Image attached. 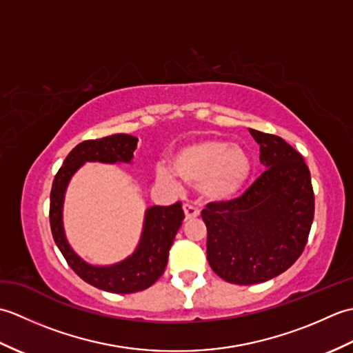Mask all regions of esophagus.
<instances>
[{
	"instance_id": "34e87169",
	"label": "esophagus",
	"mask_w": 353,
	"mask_h": 353,
	"mask_svg": "<svg viewBox=\"0 0 353 353\" xmlns=\"http://www.w3.org/2000/svg\"><path fill=\"white\" fill-rule=\"evenodd\" d=\"M183 211H185V219L186 220H192V219H197L200 215V211L197 208H194L191 205H185L183 206Z\"/></svg>"
}]
</instances>
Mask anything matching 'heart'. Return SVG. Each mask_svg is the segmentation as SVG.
<instances>
[{
  "instance_id": "b5f03b06",
  "label": "heart",
  "mask_w": 353,
  "mask_h": 353,
  "mask_svg": "<svg viewBox=\"0 0 353 353\" xmlns=\"http://www.w3.org/2000/svg\"><path fill=\"white\" fill-rule=\"evenodd\" d=\"M172 170L177 176L199 190L208 201L220 203L234 199L252 174V159L243 147L224 139H201L182 147L172 154ZM157 179L177 185L174 172L157 168Z\"/></svg>"
}]
</instances>
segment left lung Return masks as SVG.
Instances as JSON below:
<instances>
[{
	"label": "left lung",
	"mask_w": 353,
	"mask_h": 353,
	"mask_svg": "<svg viewBox=\"0 0 353 353\" xmlns=\"http://www.w3.org/2000/svg\"><path fill=\"white\" fill-rule=\"evenodd\" d=\"M267 168L241 197L209 203L208 262L221 279L261 283L301 256L314 220L311 174L303 157L276 134L249 129Z\"/></svg>",
	"instance_id": "1"
}]
</instances>
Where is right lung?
Returning <instances> with one entry per match:
<instances>
[{"mask_svg":"<svg viewBox=\"0 0 353 353\" xmlns=\"http://www.w3.org/2000/svg\"><path fill=\"white\" fill-rule=\"evenodd\" d=\"M138 138L119 133L101 139L83 141L71 150L52 181L50 194V224L52 238L68 265L85 282L117 294L142 291L159 279L168 262V253L185 219L182 203L152 206L145 211L141 239L134 252L112 265H92L72 250L63 228V201L71 177L86 162L130 163Z\"/></svg>","mask_w":353,"mask_h":353,"instance_id":"1","label":"right lung"}]
</instances>
